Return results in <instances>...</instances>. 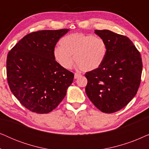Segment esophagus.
<instances>
[{"instance_id": "34e87169", "label": "esophagus", "mask_w": 149, "mask_h": 149, "mask_svg": "<svg viewBox=\"0 0 149 149\" xmlns=\"http://www.w3.org/2000/svg\"><path fill=\"white\" fill-rule=\"evenodd\" d=\"M80 77H81V74H78V73H75L74 74V79H79Z\"/></svg>"}]
</instances>
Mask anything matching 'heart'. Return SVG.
I'll use <instances>...</instances> for the list:
<instances>
[{"label": "heart", "mask_w": 149, "mask_h": 149, "mask_svg": "<svg viewBox=\"0 0 149 149\" xmlns=\"http://www.w3.org/2000/svg\"><path fill=\"white\" fill-rule=\"evenodd\" d=\"M60 45L54 48V57L65 69L72 67L74 56L77 68L85 72L94 70L101 66L107 54L105 40L92 34H68L61 39Z\"/></svg>", "instance_id": "obj_1"}]
</instances>
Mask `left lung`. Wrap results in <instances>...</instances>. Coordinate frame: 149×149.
<instances>
[{"instance_id":"8db88e82","label":"left lung","mask_w":149,"mask_h":149,"mask_svg":"<svg viewBox=\"0 0 149 149\" xmlns=\"http://www.w3.org/2000/svg\"><path fill=\"white\" fill-rule=\"evenodd\" d=\"M107 45V54L98 68L86 72L85 92L95 107L113 113L135 96L142 70L140 52L127 36L109 30H95Z\"/></svg>"}]
</instances>
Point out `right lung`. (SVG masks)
<instances>
[{"mask_svg": "<svg viewBox=\"0 0 149 149\" xmlns=\"http://www.w3.org/2000/svg\"><path fill=\"white\" fill-rule=\"evenodd\" d=\"M69 29L40 30L24 36L7 59L9 88L26 109L45 114L56 109L72 84L74 74L54 57L55 46Z\"/></svg>", "mask_w": 149, "mask_h": 149, "instance_id": "1", "label": "right lung"}]
</instances>
